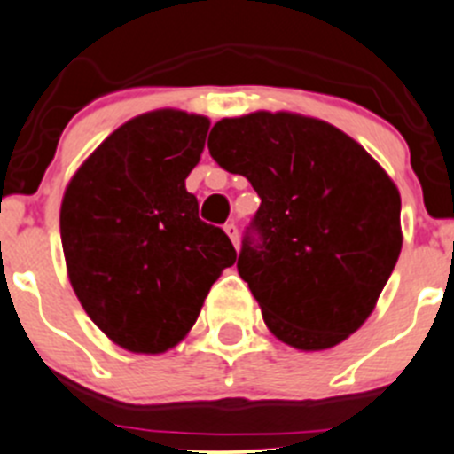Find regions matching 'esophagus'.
I'll return each mask as SVG.
<instances>
[{
  "mask_svg": "<svg viewBox=\"0 0 454 454\" xmlns=\"http://www.w3.org/2000/svg\"><path fill=\"white\" fill-rule=\"evenodd\" d=\"M223 231H226V235L232 239L235 248H239V228H237V223L235 222L226 223V226H223Z\"/></svg>",
  "mask_w": 454,
  "mask_h": 454,
  "instance_id": "34e87169",
  "label": "esophagus"
}]
</instances>
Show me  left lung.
Here are the masks:
<instances>
[{
	"label": "left lung",
	"instance_id": "left-lung-1",
	"mask_svg": "<svg viewBox=\"0 0 454 454\" xmlns=\"http://www.w3.org/2000/svg\"><path fill=\"white\" fill-rule=\"evenodd\" d=\"M208 151L262 200L237 270L268 330L297 350L341 344L375 310L402 253L393 179L353 137L294 113L226 117Z\"/></svg>",
	"mask_w": 454,
	"mask_h": 454
}]
</instances>
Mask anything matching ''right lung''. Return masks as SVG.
Instances as JSON below:
<instances>
[{
    "label": "right lung",
    "instance_id": "right-lung-1",
    "mask_svg": "<svg viewBox=\"0 0 454 454\" xmlns=\"http://www.w3.org/2000/svg\"><path fill=\"white\" fill-rule=\"evenodd\" d=\"M208 129V117L173 108L135 117L66 186L59 231L70 286L97 328L130 353L177 346L237 259L186 191Z\"/></svg>",
    "mask_w": 454,
    "mask_h": 454
}]
</instances>
